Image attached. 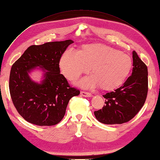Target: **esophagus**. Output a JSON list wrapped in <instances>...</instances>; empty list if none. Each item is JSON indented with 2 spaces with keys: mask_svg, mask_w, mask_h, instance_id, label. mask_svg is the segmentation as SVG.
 Here are the masks:
<instances>
[{
  "mask_svg": "<svg viewBox=\"0 0 160 160\" xmlns=\"http://www.w3.org/2000/svg\"><path fill=\"white\" fill-rule=\"evenodd\" d=\"M80 94H81V95H82L83 97H90L92 96L91 93L88 92H85V91H81Z\"/></svg>",
  "mask_w": 160,
  "mask_h": 160,
  "instance_id": "34e87169",
  "label": "esophagus"
}]
</instances>
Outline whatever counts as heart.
<instances>
[{
  "mask_svg": "<svg viewBox=\"0 0 160 160\" xmlns=\"http://www.w3.org/2000/svg\"><path fill=\"white\" fill-rule=\"evenodd\" d=\"M132 61L128 55L102 44H88L80 51L68 48L61 57L59 66L63 75L73 81L91 71L92 75L80 82V87L93 88L101 85L105 90L120 87L132 68Z\"/></svg>",
  "mask_w": 160,
  "mask_h": 160,
  "instance_id": "1",
  "label": "heart"
}]
</instances>
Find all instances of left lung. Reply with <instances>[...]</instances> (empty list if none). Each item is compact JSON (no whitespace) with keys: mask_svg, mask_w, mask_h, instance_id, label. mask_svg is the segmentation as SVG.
<instances>
[{"mask_svg":"<svg viewBox=\"0 0 160 160\" xmlns=\"http://www.w3.org/2000/svg\"><path fill=\"white\" fill-rule=\"evenodd\" d=\"M132 75L122 87L103 95V108L94 112L97 120L105 124H121L132 120L144 105L148 92V71L145 63L132 52Z\"/></svg>","mask_w":160,"mask_h":160,"instance_id":"8db88e82","label":"left lung"}]
</instances>
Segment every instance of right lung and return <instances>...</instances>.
<instances>
[{"mask_svg": "<svg viewBox=\"0 0 160 160\" xmlns=\"http://www.w3.org/2000/svg\"><path fill=\"white\" fill-rule=\"evenodd\" d=\"M67 40L32 45L11 67L9 91L18 112L27 122L38 126H53L65 116L69 99L79 95L60 73L59 61L69 44ZM36 67L45 69L41 84L32 81L28 72Z\"/></svg>", "mask_w": 160, "mask_h": 160, "instance_id": "right-lung-1", "label": "right lung"}]
</instances>
